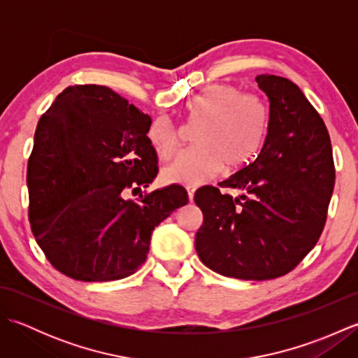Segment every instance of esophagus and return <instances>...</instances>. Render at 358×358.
Masks as SVG:
<instances>
[{
  "label": "esophagus",
  "mask_w": 358,
  "mask_h": 358,
  "mask_svg": "<svg viewBox=\"0 0 358 358\" xmlns=\"http://www.w3.org/2000/svg\"><path fill=\"white\" fill-rule=\"evenodd\" d=\"M195 186L194 185H186V191H187V196H189V200H194V194H195Z\"/></svg>",
  "instance_id": "esophagus-1"
}]
</instances>
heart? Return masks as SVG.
<instances>
[{
    "label": "heart",
    "mask_w": 358,
    "mask_h": 358,
    "mask_svg": "<svg viewBox=\"0 0 358 358\" xmlns=\"http://www.w3.org/2000/svg\"><path fill=\"white\" fill-rule=\"evenodd\" d=\"M189 123H200L194 149L163 167L171 183L199 185L223 169H238L262 148L268 129V108L258 95L241 94L231 85H209L181 106ZM146 138L159 158H169L177 149V131L171 121L157 117L149 123Z\"/></svg>",
    "instance_id": "1"
}]
</instances>
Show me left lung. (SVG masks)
<instances>
[{"instance_id":"1","label":"left lung","mask_w":358,"mask_h":358,"mask_svg":"<svg viewBox=\"0 0 358 358\" xmlns=\"http://www.w3.org/2000/svg\"><path fill=\"white\" fill-rule=\"evenodd\" d=\"M255 81L269 101L262 150L220 183L241 195L195 192L203 212L195 249L220 275L263 281L291 272L317 245L336 169L328 129L300 87L269 73Z\"/></svg>"}]
</instances>
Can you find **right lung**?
Listing matches in <instances>:
<instances>
[{
  "label": "right lung",
  "mask_w": 358,
  "mask_h": 358,
  "mask_svg": "<svg viewBox=\"0 0 358 358\" xmlns=\"http://www.w3.org/2000/svg\"><path fill=\"white\" fill-rule=\"evenodd\" d=\"M150 121L96 85L66 87L38 121L27 164L30 227L64 275H132L146 262L155 226L187 203L180 185L141 192L158 173L146 138ZM129 192L139 199H127Z\"/></svg>",
  "instance_id": "right-lung-1"
}]
</instances>
